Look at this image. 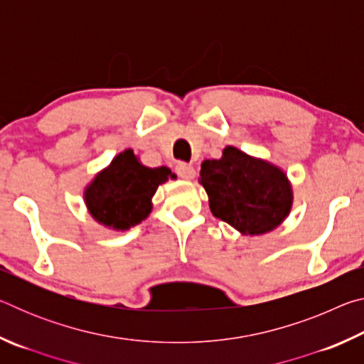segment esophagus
<instances>
[{
	"label": "esophagus",
	"mask_w": 364,
	"mask_h": 364,
	"mask_svg": "<svg viewBox=\"0 0 364 364\" xmlns=\"http://www.w3.org/2000/svg\"><path fill=\"white\" fill-rule=\"evenodd\" d=\"M175 170L178 175H180L181 178H186V180H193V178L196 176V168L193 167V165L186 164V162H178Z\"/></svg>",
	"instance_id": "1"
}]
</instances>
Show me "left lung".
<instances>
[{
  "label": "left lung",
  "instance_id": "1",
  "mask_svg": "<svg viewBox=\"0 0 364 364\" xmlns=\"http://www.w3.org/2000/svg\"><path fill=\"white\" fill-rule=\"evenodd\" d=\"M199 183L213 217L242 234L273 231L291 212L294 194L284 171L234 146H226L221 159L202 162Z\"/></svg>",
  "mask_w": 364,
  "mask_h": 364
}]
</instances>
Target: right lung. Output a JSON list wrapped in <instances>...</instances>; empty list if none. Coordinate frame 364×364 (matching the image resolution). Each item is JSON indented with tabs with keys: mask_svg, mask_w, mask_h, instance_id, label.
<instances>
[{
	"mask_svg": "<svg viewBox=\"0 0 364 364\" xmlns=\"http://www.w3.org/2000/svg\"><path fill=\"white\" fill-rule=\"evenodd\" d=\"M168 178H175L170 168L146 167L132 149H125L86 186L85 204L97 223L127 231L147 218L152 196Z\"/></svg>",
	"mask_w": 364,
	"mask_h": 364,
	"instance_id": "add662e5",
	"label": "right lung"
}]
</instances>
